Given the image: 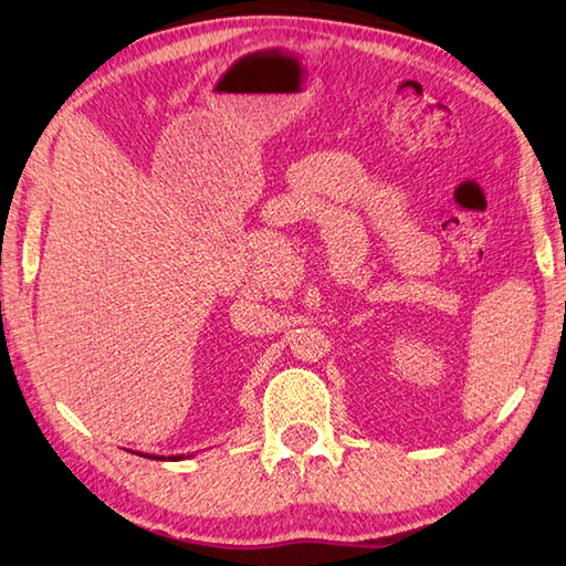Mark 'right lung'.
<instances>
[{
	"label": "right lung",
	"instance_id": "1",
	"mask_svg": "<svg viewBox=\"0 0 566 566\" xmlns=\"http://www.w3.org/2000/svg\"><path fill=\"white\" fill-rule=\"evenodd\" d=\"M158 460H160V457H158ZM163 460H165V457H163ZM170 460H182V454H177V457H170Z\"/></svg>",
	"mask_w": 566,
	"mask_h": 566
}]
</instances>
